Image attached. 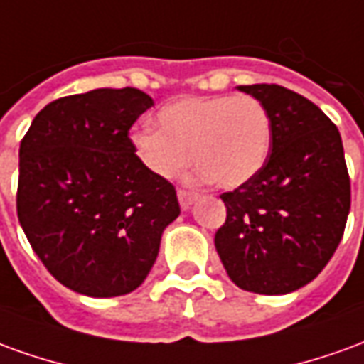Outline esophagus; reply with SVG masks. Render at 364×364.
Instances as JSON below:
<instances>
[{
	"label": "esophagus",
	"mask_w": 364,
	"mask_h": 364,
	"mask_svg": "<svg viewBox=\"0 0 364 364\" xmlns=\"http://www.w3.org/2000/svg\"><path fill=\"white\" fill-rule=\"evenodd\" d=\"M177 197H179V205H181L183 210H187L193 205V200L197 198V193L189 189H179L177 191Z\"/></svg>",
	"instance_id": "1"
}]
</instances>
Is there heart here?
<instances>
[{"instance_id":"heart-1","label":"heart","mask_w":364,"mask_h":364,"mask_svg":"<svg viewBox=\"0 0 364 364\" xmlns=\"http://www.w3.org/2000/svg\"><path fill=\"white\" fill-rule=\"evenodd\" d=\"M271 114L252 95L185 97L158 112V130L130 136L148 171L171 179L191 158L216 187L232 189L259 171L271 150Z\"/></svg>"}]
</instances>
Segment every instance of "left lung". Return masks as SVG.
Listing matches in <instances>:
<instances>
[{"instance_id": "obj_1", "label": "left lung", "mask_w": 364, "mask_h": 364, "mask_svg": "<svg viewBox=\"0 0 364 364\" xmlns=\"http://www.w3.org/2000/svg\"><path fill=\"white\" fill-rule=\"evenodd\" d=\"M267 107L271 150L250 181L222 193L226 222L214 245L240 289L287 294L316 279L343 237L351 179L331 120L306 97L274 85H240Z\"/></svg>"}]
</instances>
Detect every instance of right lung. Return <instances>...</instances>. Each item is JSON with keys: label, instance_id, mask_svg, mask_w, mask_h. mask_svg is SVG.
I'll return each instance as SVG.
<instances>
[{"label": "right lung", "instance_id": "obj_1", "mask_svg": "<svg viewBox=\"0 0 364 364\" xmlns=\"http://www.w3.org/2000/svg\"><path fill=\"white\" fill-rule=\"evenodd\" d=\"M151 105L134 87L60 97L21 140L23 232L48 273L85 296L138 289L181 213L173 185L138 161L128 138Z\"/></svg>", "mask_w": 364, "mask_h": 364}]
</instances>
